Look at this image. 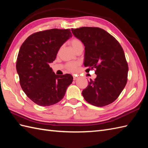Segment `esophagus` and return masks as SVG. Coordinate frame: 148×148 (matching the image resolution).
Returning a JSON list of instances; mask_svg holds the SVG:
<instances>
[{"instance_id": "34e87169", "label": "esophagus", "mask_w": 148, "mask_h": 148, "mask_svg": "<svg viewBox=\"0 0 148 148\" xmlns=\"http://www.w3.org/2000/svg\"><path fill=\"white\" fill-rule=\"evenodd\" d=\"M77 78H78L77 76H76V75H74V76H73V79H74V81H75V80H77Z\"/></svg>"}]
</instances>
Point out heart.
Masks as SVG:
<instances>
[{"mask_svg":"<svg viewBox=\"0 0 148 148\" xmlns=\"http://www.w3.org/2000/svg\"><path fill=\"white\" fill-rule=\"evenodd\" d=\"M70 45L71 46L72 48L73 49L74 51L78 48H79L81 46H83V44L81 42L80 40L76 38L72 39L70 41ZM78 67L77 63H69L67 64V68L69 71L74 72L76 71V69Z\"/></svg>","mask_w":148,"mask_h":148,"instance_id":"obj_1","label":"heart"}]
</instances>
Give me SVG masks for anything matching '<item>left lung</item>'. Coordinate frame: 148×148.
Masks as SVG:
<instances>
[{
	"mask_svg": "<svg viewBox=\"0 0 148 148\" xmlns=\"http://www.w3.org/2000/svg\"><path fill=\"white\" fill-rule=\"evenodd\" d=\"M71 30L84 46L86 71L96 69V78L90 79L83 90L84 99L97 107L110 104L127 82L128 67L123 49L114 37L100 28L84 27Z\"/></svg>",
	"mask_w": 148,
	"mask_h": 148,
	"instance_id": "left-lung-1",
	"label": "left lung"
}]
</instances>
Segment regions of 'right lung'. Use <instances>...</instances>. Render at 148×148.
<instances>
[{"mask_svg": "<svg viewBox=\"0 0 148 148\" xmlns=\"http://www.w3.org/2000/svg\"><path fill=\"white\" fill-rule=\"evenodd\" d=\"M70 29H50L30 35L21 46L16 71L22 90L40 106L55 104L64 98L73 81L71 74L58 76L49 67L60 47L72 37Z\"/></svg>", "mask_w": 148, "mask_h": 148, "instance_id": "add662e5", "label": "right lung"}]
</instances>
